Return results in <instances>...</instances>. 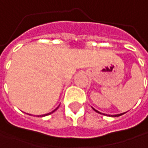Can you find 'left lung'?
I'll use <instances>...</instances> for the list:
<instances>
[{
    "instance_id": "8db88e82",
    "label": "left lung",
    "mask_w": 148,
    "mask_h": 148,
    "mask_svg": "<svg viewBox=\"0 0 148 148\" xmlns=\"http://www.w3.org/2000/svg\"><path fill=\"white\" fill-rule=\"evenodd\" d=\"M93 110H94L95 112H98L97 110H95L94 108H93ZM122 114H124V113H120V114H116V115H113V117H119V116H121Z\"/></svg>"
}]
</instances>
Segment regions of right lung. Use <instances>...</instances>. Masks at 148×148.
Listing matches in <instances>:
<instances>
[{
    "instance_id": "right-lung-1",
    "label": "right lung",
    "mask_w": 148,
    "mask_h": 148,
    "mask_svg": "<svg viewBox=\"0 0 148 148\" xmlns=\"http://www.w3.org/2000/svg\"><path fill=\"white\" fill-rule=\"evenodd\" d=\"M58 108H57V109H58ZM57 109H56V110H57ZM56 110H54V111H56ZM54 111H53V112H54ZM50 113H51V112H50ZM46 115H47V114H46ZM42 116H45V115H42Z\"/></svg>"
}]
</instances>
